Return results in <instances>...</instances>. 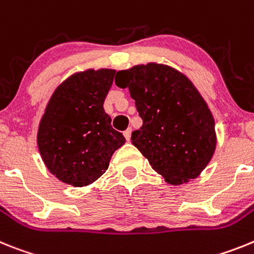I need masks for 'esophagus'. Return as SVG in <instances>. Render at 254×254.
Segmentation results:
<instances>
[{
  "instance_id": "esophagus-1",
  "label": "esophagus",
  "mask_w": 254,
  "mask_h": 254,
  "mask_svg": "<svg viewBox=\"0 0 254 254\" xmlns=\"http://www.w3.org/2000/svg\"><path fill=\"white\" fill-rule=\"evenodd\" d=\"M124 136H125V139L130 140V138H131V129H130V127H127V129L125 130Z\"/></svg>"
}]
</instances>
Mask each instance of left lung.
<instances>
[{
	"mask_svg": "<svg viewBox=\"0 0 254 254\" xmlns=\"http://www.w3.org/2000/svg\"><path fill=\"white\" fill-rule=\"evenodd\" d=\"M143 120L131 143L166 183L195 179L215 153L217 136L208 105L190 79L173 66L148 63L118 71Z\"/></svg>",
	"mask_w": 254,
	"mask_h": 254,
	"instance_id": "1",
	"label": "left lung"
}]
</instances>
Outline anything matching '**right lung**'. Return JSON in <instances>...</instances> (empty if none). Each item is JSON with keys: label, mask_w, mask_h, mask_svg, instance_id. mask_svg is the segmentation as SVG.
I'll use <instances>...</instances> for the list:
<instances>
[{"label": "right lung", "mask_w": 254, "mask_h": 254, "mask_svg": "<svg viewBox=\"0 0 254 254\" xmlns=\"http://www.w3.org/2000/svg\"><path fill=\"white\" fill-rule=\"evenodd\" d=\"M116 70L76 71L55 89L42 115L37 144L42 161L60 182L87 187L109 169L125 138L111 127L103 102Z\"/></svg>", "instance_id": "obj_1"}]
</instances>
